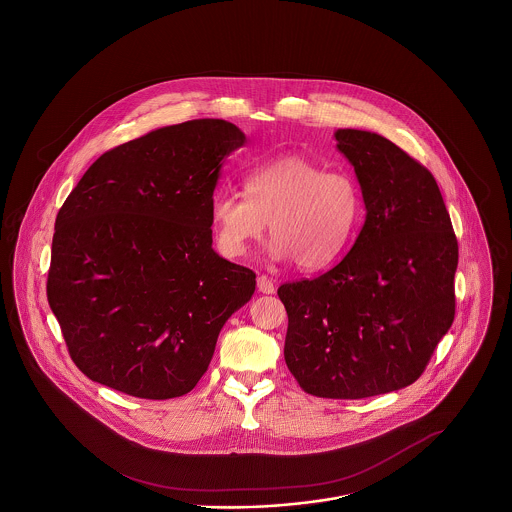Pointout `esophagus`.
Returning <instances> with one entry per match:
<instances>
[{"mask_svg": "<svg viewBox=\"0 0 512 512\" xmlns=\"http://www.w3.org/2000/svg\"><path fill=\"white\" fill-rule=\"evenodd\" d=\"M257 289H259V293H264V295H272L274 291H276V285H274V281L268 278V276H259L257 278Z\"/></svg>", "mask_w": 512, "mask_h": 512, "instance_id": "obj_1", "label": "esophagus"}]
</instances>
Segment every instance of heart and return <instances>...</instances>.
I'll use <instances>...</instances> for the list:
<instances>
[{"label":"heart","instance_id":"obj_1","mask_svg":"<svg viewBox=\"0 0 512 512\" xmlns=\"http://www.w3.org/2000/svg\"><path fill=\"white\" fill-rule=\"evenodd\" d=\"M244 195L223 191L210 214L219 249L242 257L270 223L274 259H293L302 270L334 263L357 227L362 199L345 172L325 171L302 155H283L244 178Z\"/></svg>","mask_w":512,"mask_h":512}]
</instances>
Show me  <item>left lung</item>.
I'll use <instances>...</instances> for the list:
<instances>
[{"label": "left lung", "mask_w": 512, "mask_h": 512, "mask_svg": "<svg viewBox=\"0 0 512 512\" xmlns=\"http://www.w3.org/2000/svg\"><path fill=\"white\" fill-rule=\"evenodd\" d=\"M366 221L351 251L315 279L278 289L285 362L304 392L360 400L419 379L456 310L458 240L432 172L370 131L338 129Z\"/></svg>", "instance_id": "left-lung-1"}]
</instances>
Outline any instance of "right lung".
Instances as JSON below:
<instances>
[{
    "mask_svg": "<svg viewBox=\"0 0 512 512\" xmlns=\"http://www.w3.org/2000/svg\"><path fill=\"white\" fill-rule=\"evenodd\" d=\"M246 142L191 120L101 155L63 202L47 296L69 357L95 383L144 400L199 383L255 272L212 249L221 163Z\"/></svg>",
    "mask_w": 512,
    "mask_h": 512,
    "instance_id": "add662e5",
    "label": "right lung"
}]
</instances>
